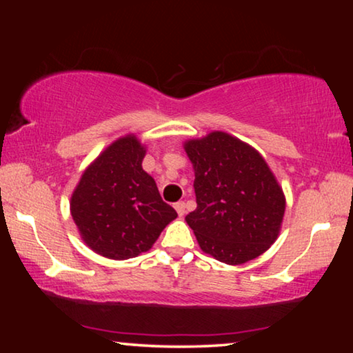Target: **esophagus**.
Segmentation results:
<instances>
[{"mask_svg":"<svg viewBox=\"0 0 353 353\" xmlns=\"http://www.w3.org/2000/svg\"><path fill=\"white\" fill-rule=\"evenodd\" d=\"M175 210L178 212V215H180V216L185 215V214H186V205H185V202H183V201L176 202V204H175Z\"/></svg>","mask_w":353,"mask_h":353,"instance_id":"34e87169","label":"esophagus"}]
</instances>
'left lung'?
Here are the masks:
<instances>
[{
  "label": "left lung",
  "instance_id": "obj_1",
  "mask_svg": "<svg viewBox=\"0 0 353 353\" xmlns=\"http://www.w3.org/2000/svg\"><path fill=\"white\" fill-rule=\"evenodd\" d=\"M197 207L186 215L205 254L228 265L262 255L281 230L286 199L265 159L223 132L185 143Z\"/></svg>",
  "mask_w": 353,
  "mask_h": 353
}]
</instances>
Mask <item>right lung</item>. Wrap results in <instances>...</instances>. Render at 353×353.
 <instances>
[{"instance_id":"obj_1","label":"right lung","mask_w":353,"mask_h":353,"mask_svg":"<svg viewBox=\"0 0 353 353\" xmlns=\"http://www.w3.org/2000/svg\"><path fill=\"white\" fill-rule=\"evenodd\" d=\"M144 156L134 134L119 138L86 168L70 197L81 239L103 257L127 260L146 252L176 219L143 170Z\"/></svg>"}]
</instances>
